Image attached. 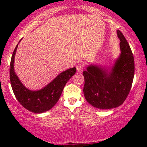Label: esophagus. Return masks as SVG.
Masks as SVG:
<instances>
[{
	"label": "esophagus",
	"instance_id": "1",
	"mask_svg": "<svg viewBox=\"0 0 147 147\" xmlns=\"http://www.w3.org/2000/svg\"><path fill=\"white\" fill-rule=\"evenodd\" d=\"M83 68H84V65L83 63H78V65H76V69H77V71L78 72H79V73H82V72L83 71Z\"/></svg>",
	"mask_w": 147,
	"mask_h": 147
}]
</instances>
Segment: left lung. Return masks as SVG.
Here are the masks:
<instances>
[{
	"label": "left lung",
	"instance_id": "left-lung-1",
	"mask_svg": "<svg viewBox=\"0 0 147 147\" xmlns=\"http://www.w3.org/2000/svg\"><path fill=\"white\" fill-rule=\"evenodd\" d=\"M121 53L111 67L90 65L83 71L84 94L94 107L103 110L123 104L131 89L134 76V61L130 45L117 30Z\"/></svg>",
	"mask_w": 147,
	"mask_h": 147
}]
</instances>
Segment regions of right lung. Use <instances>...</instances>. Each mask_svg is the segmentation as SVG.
Returning a JSON list of instances; mask_svg holds the SVG:
<instances>
[{
  "mask_svg": "<svg viewBox=\"0 0 147 147\" xmlns=\"http://www.w3.org/2000/svg\"><path fill=\"white\" fill-rule=\"evenodd\" d=\"M21 41V39L19 42ZM18 44L12 55L10 64V80L14 94L19 103L30 112L40 114L48 111L58 102L64 86L68 80L76 74V68H70L61 72L41 90L37 91L30 90L22 84L14 69L15 55Z\"/></svg>",
  "mask_w": 147,
  "mask_h": 147,
  "instance_id": "add662e5",
  "label": "right lung"
}]
</instances>
